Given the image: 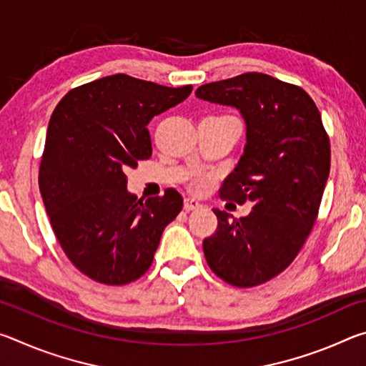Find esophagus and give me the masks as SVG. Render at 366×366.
<instances>
[{
    "mask_svg": "<svg viewBox=\"0 0 366 366\" xmlns=\"http://www.w3.org/2000/svg\"><path fill=\"white\" fill-rule=\"evenodd\" d=\"M198 208H202V203L195 200V198H185V200H184L185 212H192V209H198Z\"/></svg>",
    "mask_w": 366,
    "mask_h": 366,
    "instance_id": "esophagus-1",
    "label": "esophagus"
}]
</instances>
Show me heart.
Returning <instances> with one entry per match:
<instances>
[{"instance_id": "1", "label": "heart", "mask_w": 366, "mask_h": 366, "mask_svg": "<svg viewBox=\"0 0 366 366\" xmlns=\"http://www.w3.org/2000/svg\"><path fill=\"white\" fill-rule=\"evenodd\" d=\"M209 184H212V176L207 174V172H198L190 181V185L195 190H205Z\"/></svg>"}]
</instances>
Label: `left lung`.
<instances>
[{"label": "left lung", "instance_id": "obj_1", "mask_svg": "<svg viewBox=\"0 0 366 366\" xmlns=\"http://www.w3.org/2000/svg\"><path fill=\"white\" fill-rule=\"evenodd\" d=\"M202 100L234 107L247 126L244 154L219 190L253 209L203 240L208 266L235 287H255L294 262L317 221L330 176L331 147L317 104L300 86L247 72L198 86Z\"/></svg>", "mask_w": 366, "mask_h": 366}]
</instances>
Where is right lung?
<instances>
[{
  "instance_id": "add662e5",
  "label": "right lung",
  "mask_w": 366,
  "mask_h": 366,
  "mask_svg": "<svg viewBox=\"0 0 366 366\" xmlns=\"http://www.w3.org/2000/svg\"><path fill=\"white\" fill-rule=\"evenodd\" d=\"M190 92L114 74L76 86L54 108L39 185L61 249L90 280L122 286L144 276L181 213L177 190L139 200L124 171L152 157L148 122Z\"/></svg>"
}]
</instances>
